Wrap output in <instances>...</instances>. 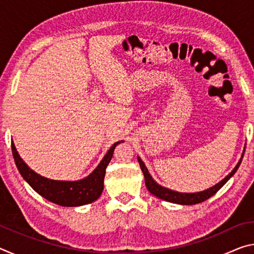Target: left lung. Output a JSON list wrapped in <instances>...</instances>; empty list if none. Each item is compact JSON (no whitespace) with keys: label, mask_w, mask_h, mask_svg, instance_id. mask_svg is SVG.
I'll use <instances>...</instances> for the list:
<instances>
[{"label":"left lung","mask_w":254,"mask_h":254,"mask_svg":"<svg viewBox=\"0 0 254 254\" xmlns=\"http://www.w3.org/2000/svg\"><path fill=\"white\" fill-rule=\"evenodd\" d=\"M244 154V153H243ZM137 161L140 163L141 170L144 175V179H145V186H147L148 190L151 192L152 195L159 197L163 200L170 201V203H175V204H179V205H194V204H198L204 201L206 199H208L209 197H212L214 194L220 190V189L224 186V184L229 180L232 176L235 174V171L238 170V168L240 167V163L242 161V158L239 161L238 165H236L235 168L232 170V173L230 175H227L226 177L222 180V182L218 183L217 185H215L212 188L207 189V190L204 191H199V192H194V194H186V192H177L174 190H170L168 188L161 187L160 185H158L154 180L152 179L151 176H150L149 171L147 169V167L144 166V163L142 162V160L137 157Z\"/></svg>","instance_id":"1"}]
</instances>
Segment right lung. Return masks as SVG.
I'll return each mask as SVG.
<instances>
[{
    "mask_svg": "<svg viewBox=\"0 0 254 254\" xmlns=\"http://www.w3.org/2000/svg\"><path fill=\"white\" fill-rule=\"evenodd\" d=\"M118 143L119 142L112 145L97 168L87 178L79 182H58V180L41 177L25 165L19 153L16 152L13 142L11 143V148L19 173L38 194L51 203L67 206V207H75V206H81L95 201L101 196L103 187H104L106 167L111 161Z\"/></svg>",
    "mask_w": 254,
    "mask_h": 254,
    "instance_id": "add662e5",
    "label": "right lung"
}]
</instances>
